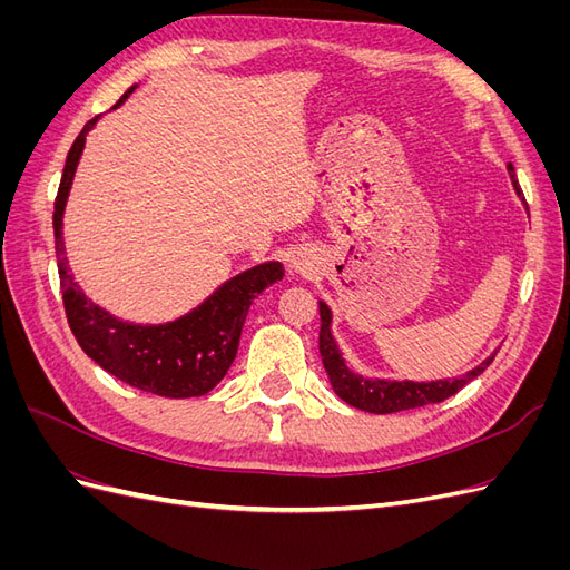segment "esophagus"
Instances as JSON below:
<instances>
[{
  "label": "esophagus",
  "mask_w": 570,
  "mask_h": 570,
  "mask_svg": "<svg viewBox=\"0 0 570 570\" xmlns=\"http://www.w3.org/2000/svg\"><path fill=\"white\" fill-rule=\"evenodd\" d=\"M295 271H304V266H302V264H295Z\"/></svg>",
  "instance_id": "obj_1"
}]
</instances>
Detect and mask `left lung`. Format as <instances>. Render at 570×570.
<instances>
[{
    "mask_svg": "<svg viewBox=\"0 0 570 570\" xmlns=\"http://www.w3.org/2000/svg\"><path fill=\"white\" fill-rule=\"evenodd\" d=\"M507 168H509L515 195L523 199L519 180H515L513 166L509 164ZM318 312H321L318 350H321V358H323V368H325L327 377H331V385L342 402H347L350 406L368 411V413H396V411H409V409H419L425 404L444 402L446 396L456 394L463 385L475 381V377L485 371L494 358V354H492L473 371L463 373L459 377H446V381L413 383V381H385V377H364L344 364V358L337 350V342L331 333L333 314L325 302H318Z\"/></svg>",
    "mask_w": 570,
    "mask_h": 570,
    "instance_id": "left-lung-1",
    "label": "left lung"
}]
</instances>
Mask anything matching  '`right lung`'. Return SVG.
I'll return each instance as SVG.
<instances>
[{
  "label": "right lung",
  "instance_id": "add662e5",
  "mask_svg": "<svg viewBox=\"0 0 570 570\" xmlns=\"http://www.w3.org/2000/svg\"><path fill=\"white\" fill-rule=\"evenodd\" d=\"M132 90L135 88L120 97L116 107L124 105ZM95 124L97 118L85 124L68 151L55 202V245L68 325H71L82 352L126 385L170 396V400L202 396L212 392L228 373L249 306L268 285L283 281V264L266 262L243 271L223 283L189 314L159 325L120 321L85 297L63 256L66 247L61 230L66 199L85 149V137Z\"/></svg>",
  "mask_w": 570,
  "mask_h": 570
}]
</instances>
